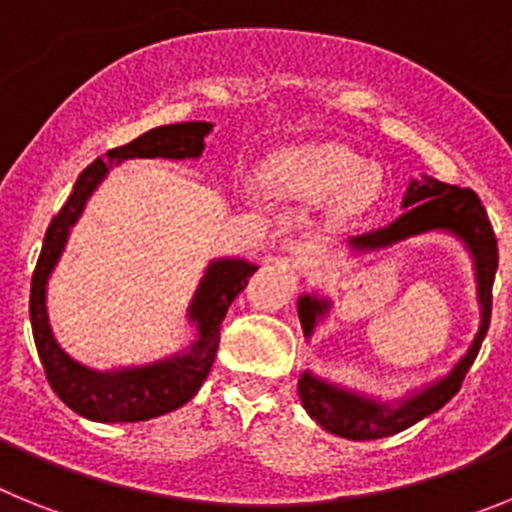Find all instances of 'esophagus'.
<instances>
[{
  "label": "esophagus",
  "instance_id": "1",
  "mask_svg": "<svg viewBox=\"0 0 512 512\" xmlns=\"http://www.w3.org/2000/svg\"><path fill=\"white\" fill-rule=\"evenodd\" d=\"M297 253H300L302 259H312V256H318V248L315 246H310V243H300V246H297Z\"/></svg>",
  "mask_w": 512,
  "mask_h": 512
}]
</instances>
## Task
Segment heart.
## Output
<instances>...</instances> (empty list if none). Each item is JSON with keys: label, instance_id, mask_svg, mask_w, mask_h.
<instances>
[{"label": "heart", "instance_id": "heart-1", "mask_svg": "<svg viewBox=\"0 0 512 512\" xmlns=\"http://www.w3.org/2000/svg\"><path fill=\"white\" fill-rule=\"evenodd\" d=\"M282 169L289 182L310 197H333L341 192V202L348 210L366 205L377 189L364 161L341 146L307 148L289 158Z\"/></svg>", "mask_w": 512, "mask_h": 512}]
</instances>
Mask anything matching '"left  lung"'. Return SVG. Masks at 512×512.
Returning <instances> with one entry per match:
<instances>
[{
	"instance_id": "left-lung-1",
	"label": "left lung",
	"mask_w": 512,
	"mask_h": 512,
	"mask_svg": "<svg viewBox=\"0 0 512 512\" xmlns=\"http://www.w3.org/2000/svg\"><path fill=\"white\" fill-rule=\"evenodd\" d=\"M402 207H405V212L397 217L395 223H390L387 228L372 230V233L356 235L351 246L359 248V251H372V248H384L390 243L402 241V238H410V235L428 233V230H451L474 253L482 323H479V333L474 336L472 348L454 366V372L433 384V387H428L425 392H420V395L405 400L400 408L387 410L377 402H369L364 397H356L351 392L323 384L307 372L302 374L300 400L307 413H310V418L318 420L325 431L336 433L341 438H351V441L395 436V433L405 431L413 423L423 420L425 415L443 408L461 390V382L467 377L469 366L477 359L479 346H482L487 328H490L492 282H495L497 271V238L477 192L467 187H451V184L436 182V179H425V182L410 184ZM325 307H328V302L310 300V297H302L297 302V312H300V323L305 333H310Z\"/></svg>"
}]
</instances>
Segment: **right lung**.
I'll return each instance as SVG.
<instances>
[{"mask_svg":"<svg viewBox=\"0 0 512 512\" xmlns=\"http://www.w3.org/2000/svg\"><path fill=\"white\" fill-rule=\"evenodd\" d=\"M210 122H179V125H161L140 138L130 140L125 146L107 151V158H94L87 169L81 171L69 194L66 205L58 210L40 248L38 264L33 271V287H30V323L33 338L38 346V356L43 361L45 379L58 397L69 405L74 413L84 415L99 423H138V420L158 418L182 408L192 400L202 382L215 364L217 346H220V323L230 302L246 289L248 279L256 266L238 259L212 261L202 279L197 295H194L189 315L200 325V338L187 354L169 361H158L153 366L125 369L115 374L89 372L69 356L63 354L48 325L45 312V282L56 266L61 248L66 243V233L76 223V217L84 210V202L92 189L102 182L112 161L122 158H197L205 148L202 138L210 133Z\"/></svg>","mask_w":512,"mask_h":512,"instance_id":"obj_1","label":"right lung"}]
</instances>
